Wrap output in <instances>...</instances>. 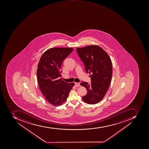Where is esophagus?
Instances as JSON below:
<instances>
[{
  "label": "esophagus",
  "instance_id": "34e87169",
  "mask_svg": "<svg viewBox=\"0 0 149 149\" xmlns=\"http://www.w3.org/2000/svg\"><path fill=\"white\" fill-rule=\"evenodd\" d=\"M75 86L79 87L80 86V84L79 83H75Z\"/></svg>",
  "mask_w": 149,
  "mask_h": 149
}]
</instances>
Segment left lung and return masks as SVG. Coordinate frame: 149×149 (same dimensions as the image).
Segmentation results:
<instances>
[{"label":"left lung","instance_id":"8db88e82","mask_svg":"<svg viewBox=\"0 0 149 149\" xmlns=\"http://www.w3.org/2000/svg\"><path fill=\"white\" fill-rule=\"evenodd\" d=\"M77 52L91 78L90 84L85 82L80 84L87 91V93L82 99L87 104H97L104 98L111 84L112 75L111 58L107 52L98 45L77 48Z\"/></svg>","mask_w":149,"mask_h":149}]
</instances>
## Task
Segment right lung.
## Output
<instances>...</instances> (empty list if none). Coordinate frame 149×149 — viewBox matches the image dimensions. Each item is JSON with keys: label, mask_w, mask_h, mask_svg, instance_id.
<instances>
[{"label": "right lung", "mask_w": 149, "mask_h": 149, "mask_svg": "<svg viewBox=\"0 0 149 149\" xmlns=\"http://www.w3.org/2000/svg\"><path fill=\"white\" fill-rule=\"evenodd\" d=\"M72 48H52L43 53L37 69V79L42 93L54 106L63 104L67 99L74 83H67L59 79L63 60L72 52Z\"/></svg>", "instance_id": "obj_1"}]
</instances>
